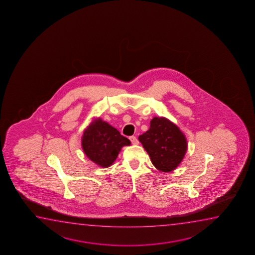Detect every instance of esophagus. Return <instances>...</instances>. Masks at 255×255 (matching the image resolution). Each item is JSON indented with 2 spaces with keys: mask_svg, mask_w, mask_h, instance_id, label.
Segmentation results:
<instances>
[{
  "mask_svg": "<svg viewBox=\"0 0 255 255\" xmlns=\"http://www.w3.org/2000/svg\"><path fill=\"white\" fill-rule=\"evenodd\" d=\"M129 140H130V142H131L132 144H137L138 143V140L136 139V136H129Z\"/></svg>",
  "mask_w": 255,
  "mask_h": 255,
  "instance_id": "1",
  "label": "esophagus"
}]
</instances>
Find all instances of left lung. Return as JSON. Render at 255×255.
<instances>
[{"label":"left lung","instance_id":"obj_1","mask_svg":"<svg viewBox=\"0 0 255 255\" xmlns=\"http://www.w3.org/2000/svg\"><path fill=\"white\" fill-rule=\"evenodd\" d=\"M158 171L170 172L181 163L187 150V141L178 126L165 118L154 117L150 129L138 136Z\"/></svg>","mask_w":255,"mask_h":255}]
</instances>
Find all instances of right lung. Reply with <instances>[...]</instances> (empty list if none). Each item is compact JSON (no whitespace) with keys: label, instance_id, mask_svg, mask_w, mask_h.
Instances as JSON below:
<instances>
[{"label":"right lung","instance_id":"obj_1","mask_svg":"<svg viewBox=\"0 0 255 255\" xmlns=\"http://www.w3.org/2000/svg\"><path fill=\"white\" fill-rule=\"evenodd\" d=\"M129 144L128 138L101 119L93 120L84 129L82 136L84 154L95 164L104 168L111 166L122 147Z\"/></svg>","mask_w":255,"mask_h":255}]
</instances>
